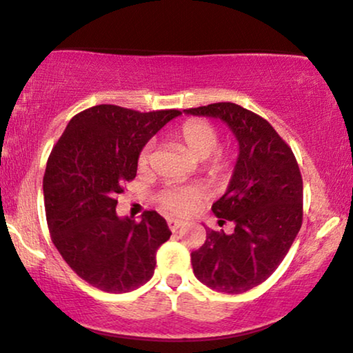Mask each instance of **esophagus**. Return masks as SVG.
I'll list each match as a JSON object with an SVG mask.
<instances>
[{"label": "esophagus", "mask_w": 353, "mask_h": 353, "mask_svg": "<svg viewBox=\"0 0 353 353\" xmlns=\"http://www.w3.org/2000/svg\"><path fill=\"white\" fill-rule=\"evenodd\" d=\"M181 225H182V221L172 219V217H170V219H168V227H170L171 232H176L177 228H181Z\"/></svg>", "instance_id": "34e87169"}]
</instances>
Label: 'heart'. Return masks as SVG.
Listing matches in <instances>:
<instances>
[{"label": "heart", "mask_w": 353, "mask_h": 353, "mask_svg": "<svg viewBox=\"0 0 353 353\" xmlns=\"http://www.w3.org/2000/svg\"><path fill=\"white\" fill-rule=\"evenodd\" d=\"M176 139L188 153L196 160H205L206 174L212 179H222L232 170L233 155L227 148H217L219 145V131L210 121L192 118L183 121L174 132ZM153 160V143L148 142L142 147L137 157V168L141 171H148ZM203 198L201 188L195 185H172L161 190L157 195V203L168 214H187L195 208Z\"/></svg>", "instance_id": "1"}]
</instances>
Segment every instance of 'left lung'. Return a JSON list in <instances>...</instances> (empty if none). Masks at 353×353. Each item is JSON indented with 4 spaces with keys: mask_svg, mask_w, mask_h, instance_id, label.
I'll return each instance as SVG.
<instances>
[{
    "mask_svg": "<svg viewBox=\"0 0 353 353\" xmlns=\"http://www.w3.org/2000/svg\"><path fill=\"white\" fill-rule=\"evenodd\" d=\"M187 115L219 118L235 134L240 153L227 192L212 205L219 225L192 252L193 274L206 286L240 294L261 285L290 251L302 225V176L291 147L254 112L232 102L187 108Z\"/></svg>",
    "mask_w": 353,
    "mask_h": 353,
    "instance_id": "obj_1",
    "label": "left lung"
}]
</instances>
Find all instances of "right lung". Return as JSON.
Masks as SVG:
<instances>
[{"label":"right lung","mask_w":353,"mask_h":353,"mask_svg":"<svg viewBox=\"0 0 353 353\" xmlns=\"http://www.w3.org/2000/svg\"><path fill=\"white\" fill-rule=\"evenodd\" d=\"M179 110L137 112L96 105L79 112L49 155L43 179L51 240L75 274L105 292H129L150 280L157 250L171 230L157 211L141 222L117 216V195L137 172L148 139Z\"/></svg>","instance_id":"add662e5"}]
</instances>
